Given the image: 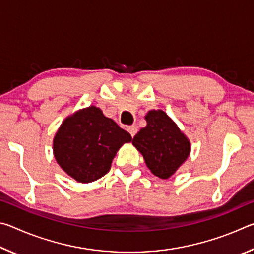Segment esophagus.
Returning <instances> with one entry per match:
<instances>
[{
    "instance_id": "34e87169",
    "label": "esophagus",
    "mask_w": 254,
    "mask_h": 254,
    "mask_svg": "<svg viewBox=\"0 0 254 254\" xmlns=\"http://www.w3.org/2000/svg\"><path fill=\"white\" fill-rule=\"evenodd\" d=\"M127 131H128V133H130V134H131V136L133 137V136H134V135L136 134L137 128H136L135 126H131V127H127Z\"/></svg>"
}]
</instances>
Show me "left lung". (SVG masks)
<instances>
[{
    "label": "left lung",
    "instance_id": "left-lung-1",
    "mask_svg": "<svg viewBox=\"0 0 254 254\" xmlns=\"http://www.w3.org/2000/svg\"><path fill=\"white\" fill-rule=\"evenodd\" d=\"M144 119L147 126L136 133L132 144L154 176L168 179L188 159L190 141L162 110L149 111Z\"/></svg>",
    "mask_w": 254,
    "mask_h": 254
}]
</instances>
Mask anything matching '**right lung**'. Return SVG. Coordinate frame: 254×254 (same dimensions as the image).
I'll use <instances>...</instances> for the list:
<instances>
[{
    "mask_svg": "<svg viewBox=\"0 0 254 254\" xmlns=\"http://www.w3.org/2000/svg\"><path fill=\"white\" fill-rule=\"evenodd\" d=\"M131 140L130 133L91 105L64 120L54 136L53 151L69 177L88 184L109 173L115 154Z\"/></svg>",
    "mask_w": 254,
    "mask_h": 254,
    "instance_id": "add662e5",
    "label": "right lung"
}]
</instances>
